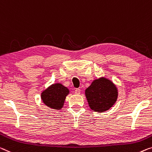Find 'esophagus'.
Returning a JSON list of instances; mask_svg holds the SVG:
<instances>
[{"label":"esophagus","mask_w":152,"mask_h":152,"mask_svg":"<svg viewBox=\"0 0 152 152\" xmlns=\"http://www.w3.org/2000/svg\"><path fill=\"white\" fill-rule=\"evenodd\" d=\"M75 94L76 95H79L80 94V89L79 88H77V89H75Z\"/></svg>","instance_id":"obj_1"}]
</instances>
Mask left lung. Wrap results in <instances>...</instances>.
Masks as SVG:
<instances>
[{"instance_id":"left-lung-1","label":"left lung","mask_w":152,"mask_h":152,"mask_svg":"<svg viewBox=\"0 0 152 152\" xmlns=\"http://www.w3.org/2000/svg\"><path fill=\"white\" fill-rule=\"evenodd\" d=\"M85 96L91 109L104 113L114 105L118 91L112 81L102 77L93 81L85 90Z\"/></svg>"}]
</instances>
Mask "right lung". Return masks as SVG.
<instances>
[{
	"mask_svg": "<svg viewBox=\"0 0 152 152\" xmlns=\"http://www.w3.org/2000/svg\"><path fill=\"white\" fill-rule=\"evenodd\" d=\"M69 91L61 83H55L48 87L41 94V98L48 107L59 110L64 104L65 98Z\"/></svg>",
	"mask_w": 152,
	"mask_h": 152,
	"instance_id": "1",
	"label": "right lung"
}]
</instances>
